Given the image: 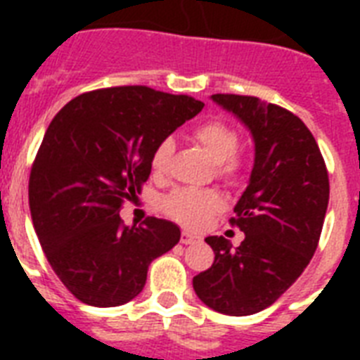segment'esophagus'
<instances>
[{"mask_svg":"<svg viewBox=\"0 0 360 360\" xmlns=\"http://www.w3.org/2000/svg\"><path fill=\"white\" fill-rule=\"evenodd\" d=\"M200 237L198 236H194V233H191V231H183V233H181V243H183V245H194V243H200Z\"/></svg>","mask_w":360,"mask_h":360,"instance_id":"esophagus-1","label":"esophagus"}]
</instances>
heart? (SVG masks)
<instances>
[{"label": "heart", "instance_id": "b5f03b06", "mask_svg": "<svg viewBox=\"0 0 360 360\" xmlns=\"http://www.w3.org/2000/svg\"><path fill=\"white\" fill-rule=\"evenodd\" d=\"M192 134L200 146L217 162V169L222 177H236L240 169V160L236 153L239 149V132L224 121L211 120L196 124ZM175 143L172 138H164L153 149L151 168L155 174H164L169 158L174 155ZM224 207V198L217 191H196V188H177L164 200V211L179 224L200 230L207 224L214 213Z\"/></svg>", "mask_w": 360, "mask_h": 360}]
</instances>
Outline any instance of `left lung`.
<instances>
[{
  "label": "left lung",
  "instance_id": "1",
  "mask_svg": "<svg viewBox=\"0 0 360 360\" xmlns=\"http://www.w3.org/2000/svg\"><path fill=\"white\" fill-rule=\"evenodd\" d=\"M254 138V168L230 219L245 231L233 246L205 239L213 265L192 280L196 295L220 314L250 316L271 307L312 259L329 205V174L312 132L290 110L245 95H213Z\"/></svg>",
  "mask_w": 360,
  "mask_h": 360
}]
</instances>
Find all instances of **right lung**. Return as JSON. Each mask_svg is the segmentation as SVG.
Segmentation results:
<instances>
[{
  "label": "right lung",
  "instance_id": "1",
  "mask_svg": "<svg viewBox=\"0 0 360 360\" xmlns=\"http://www.w3.org/2000/svg\"><path fill=\"white\" fill-rule=\"evenodd\" d=\"M202 101L146 86L82 93L53 117L30 175L37 237L65 288L91 307H120L146 285L155 257L181 239L169 220L124 226V200L141 192L157 143Z\"/></svg>",
  "mask_w": 360,
  "mask_h": 360
}]
</instances>
